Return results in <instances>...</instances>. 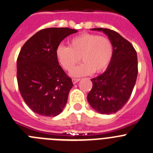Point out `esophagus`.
Wrapping results in <instances>:
<instances>
[{
    "instance_id": "34e87169",
    "label": "esophagus",
    "mask_w": 153,
    "mask_h": 153,
    "mask_svg": "<svg viewBox=\"0 0 153 153\" xmlns=\"http://www.w3.org/2000/svg\"><path fill=\"white\" fill-rule=\"evenodd\" d=\"M79 81H80L79 78H72V83H73L74 84H75L77 82H78Z\"/></svg>"
}]
</instances>
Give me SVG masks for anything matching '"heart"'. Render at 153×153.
I'll list each match as a JSON object with an SVG mask.
<instances>
[{"label":"heart","mask_w":153,"mask_h":153,"mask_svg":"<svg viewBox=\"0 0 153 153\" xmlns=\"http://www.w3.org/2000/svg\"><path fill=\"white\" fill-rule=\"evenodd\" d=\"M113 52L112 42L108 38L84 33L72 37L69 46L59 45L55 54L60 64L66 71L73 69L81 58L84 63L72 72V75L79 77L93 72H104L111 63Z\"/></svg>","instance_id":"b5f03b06"}]
</instances>
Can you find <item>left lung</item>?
I'll use <instances>...</instances> for the list:
<instances>
[{
    "mask_svg": "<svg viewBox=\"0 0 153 153\" xmlns=\"http://www.w3.org/2000/svg\"><path fill=\"white\" fill-rule=\"evenodd\" d=\"M102 31L111 41L113 57L106 71L92 78L93 87L87 95L92 108L102 114L117 112L128 102L137 76V52L133 45L116 31L108 28H93Z\"/></svg>",
    "mask_w": 153,
    "mask_h": 153,
    "instance_id": "left-lung-1",
    "label": "left lung"
}]
</instances>
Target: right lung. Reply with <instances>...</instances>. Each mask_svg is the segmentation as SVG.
Instances as JSON below:
<instances>
[{"instance_id":"add662e5","label":"right lung","mask_w":153,"mask_h":153,"mask_svg":"<svg viewBox=\"0 0 153 153\" xmlns=\"http://www.w3.org/2000/svg\"><path fill=\"white\" fill-rule=\"evenodd\" d=\"M78 31L69 27L42 29L22 46L17 59L19 91L36 114L55 117L63 111L73 86L56 57L60 42Z\"/></svg>"}]
</instances>
